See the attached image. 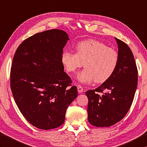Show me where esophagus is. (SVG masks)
<instances>
[{
  "instance_id": "34e87169",
  "label": "esophagus",
  "mask_w": 147,
  "mask_h": 147,
  "mask_svg": "<svg viewBox=\"0 0 147 147\" xmlns=\"http://www.w3.org/2000/svg\"><path fill=\"white\" fill-rule=\"evenodd\" d=\"M77 88H78V91L80 93H83V87H82V86H81V85H78Z\"/></svg>"
}]
</instances>
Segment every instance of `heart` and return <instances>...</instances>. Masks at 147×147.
Listing matches in <instances>:
<instances>
[{"label":"heart","mask_w":147,"mask_h":147,"mask_svg":"<svg viewBox=\"0 0 147 147\" xmlns=\"http://www.w3.org/2000/svg\"><path fill=\"white\" fill-rule=\"evenodd\" d=\"M61 61L67 73H73L82 67L85 68L77 75L81 83L90 84L94 80L103 83L113 76L118 67L119 56L111 47L94 39L83 40L76 46V53L64 51Z\"/></svg>","instance_id":"b5f03b06"}]
</instances>
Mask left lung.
Masks as SVG:
<instances>
[{"label":"left lung","mask_w":147,"mask_h":147,"mask_svg":"<svg viewBox=\"0 0 147 147\" xmlns=\"http://www.w3.org/2000/svg\"><path fill=\"white\" fill-rule=\"evenodd\" d=\"M119 63L113 76L100 86L88 90V121L98 127H108L125 117L131 107L138 83V70L130 48L116 38ZM109 91L104 93L103 91ZM98 92L104 94L100 95Z\"/></svg>","instance_id":"left-lung-1"}]
</instances>
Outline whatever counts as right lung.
Here are the masks:
<instances>
[{
    "mask_svg": "<svg viewBox=\"0 0 147 147\" xmlns=\"http://www.w3.org/2000/svg\"><path fill=\"white\" fill-rule=\"evenodd\" d=\"M69 39L59 29L37 33L24 40L13 56V96L22 115L37 128L47 130L63 125L67 107L78 96L61 61Z\"/></svg>",
    "mask_w": 147,
    "mask_h": 147,
    "instance_id": "obj_1",
    "label": "right lung"
}]
</instances>
